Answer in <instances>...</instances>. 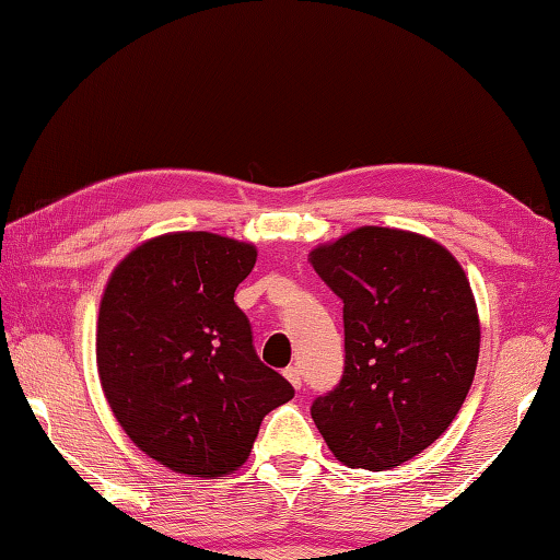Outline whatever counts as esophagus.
<instances>
[{"label": "esophagus", "instance_id": "34e87169", "mask_svg": "<svg viewBox=\"0 0 560 560\" xmlns=\"http://www.w3.org/2000/svg\"><path fill=\"white\" fill-rule=\"evenodd\" d=\"M283 375H287V381L296 387V390H301V371L296 365H289L287 371H283Z\"/></svg>", "mask_w": 560, "mask_h": 560}]
</instances>
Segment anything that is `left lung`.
Here are the masks:
<instances>
[{"label": "left lung", "instance_id": "8db88e82", "mask_svg": "<svg viewBox=\"0 0 560 560\" xmlns=\"http://www.w3.org/2000/svg\"><path fill=\"white\" fill-rule=\"evenodd\" d=\"M343 301L338 385L311 405L328 450L355 469H393L440 438L469 393L479 318L469 281L428 236L360 226L311 252Z\"/></svg>", "mask_w": 560, "mask_h": 560}]
</instances>
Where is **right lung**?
<instances>
[{
	"label": "right lung",
	"instance_id": "right-lung-1",
	"mask_svg": "<svg viewBox=\"0 0 560 560\" xmlns=\"http://www.w3.org/2000/svg\"><path fill=\"white\" fill-rule=\"evenodd\" d=\"M254 261L252 244L220 234H165L130 252L103 293V393L128 438L173 471L222 477L242 467L264 415L293 397L259 360L234 303Z\"/></svg>",
	"mask_w": 560,
	"mask_h": 560
}]
</instances>
